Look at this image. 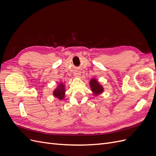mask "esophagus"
Here are the masks:
<instances>
[{
    "mask_svg": "<svg viewBox=\"0 0 156 156\" xmlns=\"http://www.w3.org/2000/svg\"><path fill=\"white\" fill-rule=\"evenodd\" d=\"M80 75H81V73H80V72H79V71H76V72H75V76L79 77Z\"/></svg>",
    "mask_w": 156,
    "mask_h": 156,
    "instance_id": "esophagus-1",
    "label": "esophagus"
}]
</instances>
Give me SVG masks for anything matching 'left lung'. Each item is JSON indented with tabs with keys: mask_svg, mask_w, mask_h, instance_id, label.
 Instances as JSON below:
<instances>
[{
	"mask_svg": "<svg viewBox=\"0 0 156 156\" xmlns=\"http://www.w3.org/2000/svg\"><path fill=\"white\" fill-rule=\"evenodd\" d=\"M90 86L91 90L92 91L93 94L96 96L103 93V91H104V88H103V86L95 78H92L90 81Z\"/></svg>",
	"mask_w": 156,
	"mask_h": 156,
	"instance_id": "8db88e82",
	"label": "left lung"
}]
</instances>
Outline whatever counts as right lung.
<instances>
[{
    "instance_id": "right-lung-1",
    "label": "right lung",
    "mask_w": 156,
    "mask_h": 156,
    "mask_svg": "<svg viewBox=\"0 0 156 156\" xmlns=\"http://www.w3.org/2000/svg\"><path fill=\"white\" fill-rule=\"evenodd\" d=\"M65 85L64 83H60L57 87H56L53 90V96L55 98H57L60 100H62L65 98Z\"/></svg>"
}]
</instances>
